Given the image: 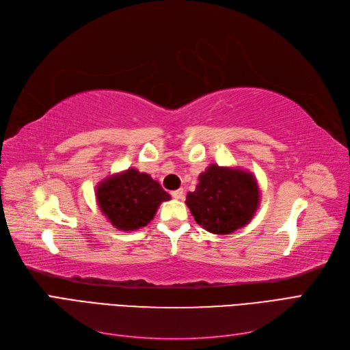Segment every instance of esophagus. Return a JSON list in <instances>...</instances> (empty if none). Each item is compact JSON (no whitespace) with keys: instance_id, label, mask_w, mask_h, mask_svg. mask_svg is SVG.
I'll return each mask as SVG.
<instances>
[{"instance_id":"obj_1","label":"esophagus","mask_w":350,"mask_h":350,"mask_svg":"<svg viewBox=\"0 0 350 350\" xmlns=\"http://www.w3.org/2000/svg\"><path fill=\"white\" fill-rule=\"evenodd\" d=\"M172 197H174V198H176V200H183V198L185 197L184 189H183V188L175 189V191H172Z\"/></svg>"}]
</instances>
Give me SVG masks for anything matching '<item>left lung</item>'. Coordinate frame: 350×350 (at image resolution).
Masks as SVG:
<instances>
[{
    "instance_id": "obj_1",
    "label": "left lung",
    "mask_w": 350,
    "mask_h": 350,
    "mask_svg": "<svg viewBox=\"0 0 350 350\" xmlns=\"http://www.w3.org/2000/svg\"><path fill=\"white\" fill-rule=\"evenodd\" d=\"M198 181L185 203L200 226L228 235L250 224L260 204V188L251 172L213 163L200 174Z\"/></svg>"
}]
</instances>
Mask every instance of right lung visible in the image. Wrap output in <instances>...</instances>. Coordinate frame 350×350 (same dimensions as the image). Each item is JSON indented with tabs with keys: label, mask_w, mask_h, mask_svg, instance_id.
<instances>
[{
	"label": "right lung",
	"mask_w": 350,
	"mask_h": 350,
	"mask_svg": "<svg viewBox=\"0 0 350 350\" xmlns=\"http://www.w3.org/2000/svg\"><path fill=\"white\" fill-rule=\"evenodd\" d=\"M96 198L112 226L129 232L149 224L162 201L171 200V196L149 174L130 167L103 179L96 188Z\"/></svg>",
	"instance_id": "obj_1"
}]
</instances>
